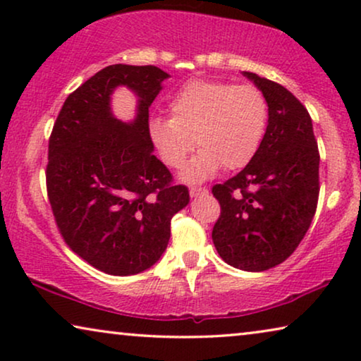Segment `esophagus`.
I'll use <instances>...</instances> for the list:
<instances>
[{
	"instance_id": "esophagus-1",
	"label": "esophagus",
	"mask_w": 361,
	"mask_h": 361,
	"mask_svg": "<svg viewBox=\"0 0 361 361\" xmlns=\"http://www.w3.org/2000/svg\"><path fill=\"white\" fill-rule=\"evenodd\" d=\"M189 194H190V197H194V199H197V197L209 194V190H207V189H200V187H192V189L189 190Z\"/></svg>"
}]
</instances>
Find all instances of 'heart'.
<instances>
[{
  "label": "heart",
  "mask_w": 361,
  "mask_h": 361,
  "mask_svg": "<svg viewBox=\"0 0 361 361\" xmlns=\"http://www.w3.org/2000/svg\"><path fill=\"white\" fill-rule=\"evenodd\" d=\"M268 123V103L255 85L195 80L169 102V120L154 118L149 136L161 161L179 169L197 146L202 151L182 172L185 182H202L220 169L235 171L253 159Z\"/></svg>",
  "instance_id": "b5f03b06"
}]
</instances>
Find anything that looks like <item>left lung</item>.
<instances>
[{
	"instance_id": "obj_1",
	"label": "left lung",
	"mask_w": 361,
	"mask_h": 361,
	"mask_svg": "<svg viewBox=\"0 0 361 361\" xmlns=\"http://www.w3.org/2000/svg\"><path fill=\"white\" fill-rule=\"evenodd\" d=\"M263 92L268 126L243 171L214 185L221 214L212 240L233 268L259 273L288 259L307 233L319 199V149L302 103L279 83L243 72Z\"/></svg>"
}]
</instances>
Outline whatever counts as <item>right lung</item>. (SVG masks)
I'll use <instances>...</instances> for the list:
<instances>
[{
    "mask_svg": "<svg viewBox=\"0 0 361 361\" xmlns=\"http://www.w3.org/2000/svg\"><path fill=\"white\" fill-rule=\"evenodd\" d=\"M169 77L154 66H108L67 97L54 123L46 171L52 214L73 253L106 274L151 268L169 243L171 219L190 200L152 154L149 106ZM118 86L138 97L133 122L112 115Z\"/></svg>",
    "mask_w": 361,
    "mask_h": 361,
    "instance_id": "right-lung-1",
    "label": "right lung"
}]
</instances>
